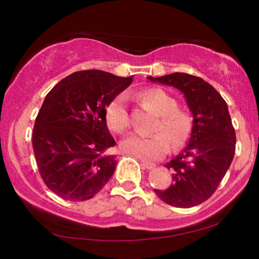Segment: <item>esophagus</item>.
<instances>
[{
    "mask_svg": "<svg viewBox=\"0 0 259 259\" xmlns=\"http://www.w3.org/2000/svg\"><path fill=\"white\" fill-rule=\"evenodd\" d=\"M140 165H142V167L144 169H149V170H150V169H154L156 167L154 163H149V162H145V161H142Z\"/></svg>",
    "mask_w": 259,
    "mask_h": 259,
    "instance_id": "esophagus-1",
    "label": "esophagus"
}]
</instances>
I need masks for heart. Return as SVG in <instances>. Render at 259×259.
Returning <instances> with one entry per match:
<instances>
[{
  "label": "heart",
  "mask_w": 259,
  "mask_h": 259,
  "mask_svg": "<svg viewBox=\"0 0 259 259\" xmlns=\"http://www.w3.org/2000/svg\"><path fill=\"white\" fill-rule=\"evenodd\" d=\"M140 101L152 108L159 115L152 136L131 135L121 143V149L126 154L144 159L161 158L171 148H181L188 139L192 127L191 115L178 108L174 97L158 88L148 89L139 95ZM105 120L111 131L124 133L131 126V119L124 95H117L110 101L105 109Z\"/></svg>",
  "instance_id": "obj_1"
}]
</instances>
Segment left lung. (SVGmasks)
<instances>
[{
	"mask_svg": "<svg viewBox=\"0 0 259 259\" xmlns=\"http://www.w3.org/2000/svg\"><path fill=\"white\" fill-rule=\"evenodd\" d=\"M149 80L170 85L183 92L193 115L188 144L165 164L173 170L171 185L154 190L164 203L177 207L199 205L212 196L235 154V130L222 96L209 82L186 73Z\"/></svg>",
	"mask_w": 259,
	"mask_h": 259,
	"instance_id": "8db88e82",
	"label": "left lung"
}]
</instances>
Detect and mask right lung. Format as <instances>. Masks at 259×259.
<instances>
[{
  "label": "right lung",
  "mask_w": 259,
  "mask_h": 259,
  "mask_svg": "<svg viewBox=\"0 0 259 259\" xmlns=\"http://www.w3.org/2000/svg\"><path fill=\"white\" fill-rule=\"evenodd\" d=\"M131 82L132 76L88 69L66 76L47 95L33 126L32 146L44 184L62 199H90L113 177L115 140L105 109Z\"/></svg>",
  "instance_id": "obj_1"
}]
</instances>
